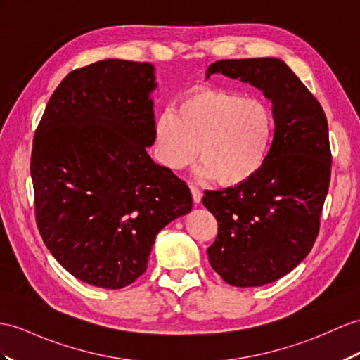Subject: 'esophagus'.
I'll return each mask as SVG.
<instances>
[{
  "label": "esophagus",
  "mask_w": 360,
  "mask_h": 360,
  "mask_svg": "<svg viewBox=\"0 0 360 360\" xmlns=\"http://www.w3.org/2000/svg\"><path fill=\"white\" fill-rule=\"evenodd\" d=\"M191 189V194H192V200H194V203L198 205L201 201V197H203V192H201L195 185H189Z\"/></svg>",
  "instance_id": "34e87169"
}]
</instances>
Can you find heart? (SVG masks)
Returning <instances> with one entry per match:
<instances>
[{
  "instance_id": "obj_1",
  "label": "heart",
  "mask_w": 360,
  "mask_h": 360,
  "mask_svg": "<svg viewBox=\"0 0 360 360\" xmlns=\"http://www.w3.org/2000/svg\"><path fill=\"white\" fill-rule=\"evenodd\" d=\"M275 120L258 98L223 89H201L183 98L174 111L155 119L154 133L160 160L180 171L195 159L201 177H215L224 186L250 180L266 163Z\"/></svg>"
}]
</instances>
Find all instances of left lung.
I'll return each instance as SVG.
<instances>
[{"mask_svg":"<svg viewBox=\"0 0 360 360\" xmlns=\"http://www.w3.org/2000/svg\"><path fill=\"white\" fill-rule=\"evenodd\" d=\"M215 73L250 84L271 102L275 134L262 168L203 197L218 221L210 266L227 284L259 287L292 271L316 240L331 172L328 124L281 59H223L209 65L206 77Z\"/></svg>","mask_w":360,"mask_h":360,"instance_id":"1","label":"left lung"}]
</instances>
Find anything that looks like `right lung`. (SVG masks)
Returning <instances> with one entry per match:
<instances>
[{"instance_id": "1", "label": "right lung", "mask_w": 360, "mask_h": 360, "mask_svg": "<svg viewBox=\"0 0 360 360\" xmlns=\"http://www.w3.org/2000/svg\"><path fill=\"white\" fill-rule=\"evenodd\" d=\"M155 68L105 59L58 85L33 139L34 212L67 271L102 288L143 274L157 233L192 209L188 185L157 165Z\"/></svg>"}]
</instances>
